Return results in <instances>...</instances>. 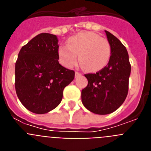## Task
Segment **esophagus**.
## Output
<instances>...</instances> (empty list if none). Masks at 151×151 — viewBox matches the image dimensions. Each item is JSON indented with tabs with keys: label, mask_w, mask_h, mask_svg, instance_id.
<instances>
[{
	"label": "esophagus",
	"mask_w": 151,
	"mask_h": 151,
	"mask_svg": "<svg viewBox=\"0 0 151 151\" xmlns=\"http://www.w3.org/2000/svg\"><path fill=\"white\" fill-rule=\"evenodd\" d=\"M75 74H76V77H78V76H80L81 75H82L80 73H78V72H76V73H75Z\"/></svg>",
	"instance_id": "esophagus-1"
}]
</instances>
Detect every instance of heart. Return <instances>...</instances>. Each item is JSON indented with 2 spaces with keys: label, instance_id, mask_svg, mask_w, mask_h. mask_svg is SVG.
I'll return each instance as SVG.
<instances>
[{
  "label": "heart",
  "instance_id": "b5f03b06",
  "mask_svg": "<svg viewBox=\"0 0 151 151\" xmlns=\"http://www.w3.org/2000/svg\"><path fill=\"white\" fill-rule=\"evenodd\" d=\"M81 65L88 72L95 73L107 65L111 54L110 43L94 32H86L72 36L67 45L58 49L60 62L70 68L77 62L78 55Z\"/></svg>",
  "mask_w": 151,
  "mask_h": 151
}]
</instances>
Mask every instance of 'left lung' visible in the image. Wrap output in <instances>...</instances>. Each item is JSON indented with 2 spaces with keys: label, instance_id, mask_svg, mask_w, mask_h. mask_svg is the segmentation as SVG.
I'll return each instance as SVG.
<instances>
[{
  "label": "left lung",
  "instance_id": "8db88e82",
  "mask_svg": "<svg viewBox=\"0 0 151 151\" xmlns=\"http://www.w3.org/2000/svg\"><path fill=\"white\" fill-rule=\"evenodd\" d=\"M111 47L108 64L96 73L85 74L87 87L82 91V102L92 113L106 115L123 104L129 91L131 65L125 47L119 40L105 31Z\"/></svg>",
  "mask_w": 151,
  "mask_h": 151
}]
</instances>
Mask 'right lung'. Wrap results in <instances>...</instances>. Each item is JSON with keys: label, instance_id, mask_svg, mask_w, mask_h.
<instances>
[{"label": "right lung", "instance_id": "1", "mask_svg": "<svg viewBox=\"0 0 151 151\" xmlns=\"http://www.w3.org/2000/svg\"><path fill=\"white\" fill-rule=\"evenodd\" d=\"M58 39L41 33L21 48L15 66V88L29 111L44 114L60 104L64 88L74 79L75 72L59 63Z\"/></svg>", "mask_w": 151, "mask_h": 151}]
</instances>
